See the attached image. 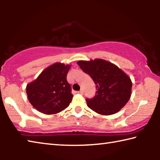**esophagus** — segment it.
I'll list each match as a JSON object with an SVG mask.
<instances>
[{"label":"esophagus","mask_w":160,"mask_h":160,"mask_svg":"<svg viewBox=\"0 0 160 160\" xmlns=\"http://www.w3.org/2000/svg\"><path fill=\"white\" fill-rule=\"evenodd\" d=\"M83 92H84V91H83L82 89H81V90H80L79 92H78V93H80V94H82Z\"/></svg>","instance_id":"obj_1"}]
</instances>
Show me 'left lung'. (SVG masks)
<instances>
[{"mask_svg":"<svg viewBox=\"0 0 160 160\" xmlns=\"http://www.w3.org/2000/svg\"><path fill=\"white\" fill-rule=\"evenodd\" d=\"M78 65L96 85V94L86 99L88 107L102 115L114 114L128 102L131 95V78L116 65L95 59L79 61Z\"/></svg>","mask_w":160,"mask_h":160,"instance_id":"left-lung-1","label":"left lung"}]
</instances>
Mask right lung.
I'll return each mask as SVG.
<instances>
[{
  "instance_id": "add662e5",
  "label": "right lung",
  "mask_w": 160,
  "mask_h": 160,
  "mask_svg": "<svg viewBox=\"0 0 160 160\" xmlns=\"http://www.w3.org/2000/svg\"><path fill=\"white\" fill-rule=\"evenodd\" d=\"M70 68V65L54 63L27 85L28 99L35 109L45 114H54L69 106L73 97L66 79Z\"/></svg>"
}]
</instances>
